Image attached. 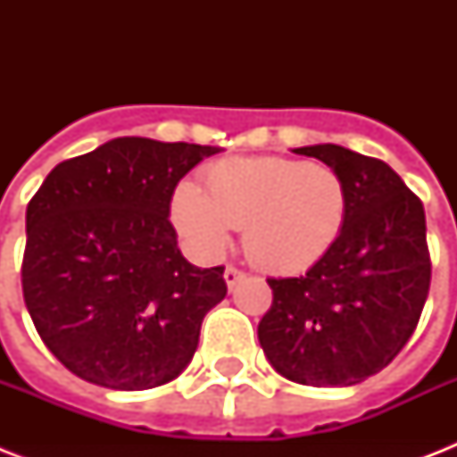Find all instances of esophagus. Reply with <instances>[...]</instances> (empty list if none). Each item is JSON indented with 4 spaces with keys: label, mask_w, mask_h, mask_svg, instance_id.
I'll return each instance as SVG.
<instances>
[{
    "label": "esophagus",
    "mask_w": 457,
    "mask_h": 457,
    "mask_svg": "<svg viewBox=\"0 0 457 457\" xmlns=\"http://www.w3.org/2000/svg\"><path fill=\"white\" fill-rule=\"evenodd\" d=\"M244 275H246L244 270H239V268H235V265H228V268H225V282H228L229 289H232L239 279H244Z\"/></svg>",
    "instance_id": "1"
}]
</instances>
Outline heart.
<instances>
[{
    "instance_id": "1",
    "label": "heart",
    "mask_w": 457,
    "mask_h": 457,
    "mask_svg": "<svg viewBox=\"0 0 457 457\" xmlns=\"http://www.w3.org/2000/svg\"><path fill=\"white\" fill-rule=\"evenodd\" d=\"M206 192L179 182L172 222L204 256L220 253L244 228L246 256L268 272L294 275L320 263L346 222L348 194L334 168L299 158H228L206 170Z\"/></svg>"
}]
</instances>
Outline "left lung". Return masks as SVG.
Returning a JSON list of instances; mask_svg holds the SVG:
<instances>
[{"label":"left lung","mask_w":457,"mask_h":457,"mask_svg":"<svg viewBox=\"0 0 457 457\" xmlns=\"http://www.w3.org/2000/svg\"><path fill=\"white\" fill-rule=\"evenodd\" d=\"M339 172L346 222L320 263L270 278L258 341L279 375L305 386H351L389 365L415 332L432 261L422 201L379 158L337 145L294 149Z\"/></svg>","instance_id":"obj_1"}]
</instances>
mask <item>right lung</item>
<instances>
[{"instance_id":"right-lung-1","label":"right lung","mask_w":457,"mask_h":457,"mask_svg":"<svg viewBox=\"0 0 457 457\" xmlns=\"http://www.w3.org/2000/svg\"><path fill=\"white\" fill-rule=\"evenodd\" d=\"M215 146L118 137L54 168L28 204L23 299L45 346L85 382L142 391L170 382L228 294L170 222L175 187Z\"/></svg>"}]
</instances>
